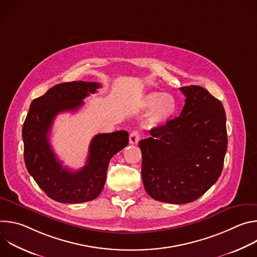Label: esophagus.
Returning <instances> with one entry per match:
<instances>
[{
  "mask_svg": "<svg viewBox=\"0 0 257 257\" xmlns=\"http://www.w3.org/2000/svg\"><path fill=\"white\" fill-rule=\"evenodd\" d=\"M140 139V134L138 131H132L129 136V141L131 144H137Z\"/></svg>",
  "mask_w": 257,
  "mask_h": 257,
  "instance_id": "esophagus-1",
  "label": "esophagus"
}]
</instances>
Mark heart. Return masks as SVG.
<instances>
[{
    "label": "heart",
    "mask_w": 257,
    "mask_h": 257,
    "mask_svg": "<svg viewBox=\"0 0 257 257\" xmlns=\"http://www.w3.org/2000/svg\"><path fill=\"white\" fill-rule=\"evenodd\" d=\"M141 106L151 111L148 125L158 126L168 122L177 114L178 101L171 94L154 91L143 96Z\"/></svg>",
    "instance_id": "obj_1"
}]
</instances>
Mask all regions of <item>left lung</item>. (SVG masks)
I'll return each mask as SVG.
<instances>
[{"mask_svg": "<svg viewBox=\"0 0 257 257\" xmlns=\"http://www.w3.org/2000/svg\"><path fill=\"white\" fill-rule=\"evenodd\" d=\"M180 90L186 96L180 116L139 142L145 191L174 204L194 201L214 184L228 148L223 103L198 85Z\"/></svg>", "mask_w": 257, "mask_h": 257, "instance_id": "obj_1", "label": "left lung"}]
</instances>
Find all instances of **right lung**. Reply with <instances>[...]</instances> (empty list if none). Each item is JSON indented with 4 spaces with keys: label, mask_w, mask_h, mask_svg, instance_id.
Wrapping results in <instances>:
<instances>
[{
    "label": "right lung",
    "mask_w": 257,
    "mask_h": 257,
    "mask_svg": "<svg viewBox=\"0 0 257 257\" xmlns=\"http://www.w3.org/2000/svg\"><path fill=\"white\" fill-rule=\"evenodd\" d=\"M100 87L97 82L72 81L50 88L32 100L22 128L24 161L28 173L52 199L62 203H81L96 198L104 185L111 159L127 146V131L95 135L89 145L86 165L76 172L57 159L49 132L59 113L76 111L83 99Z\"/></svg>",
    "instance_id": "1"
}]
</instances>
